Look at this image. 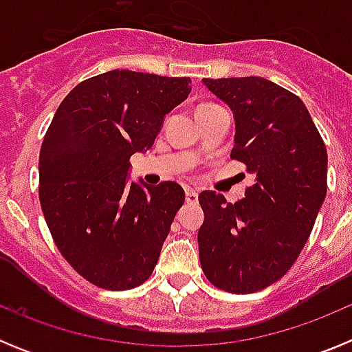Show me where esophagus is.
I'll use <instances>...</instances> for the list:
<instances>
[{
  "mask_svg": "<svg viewBox=\"0 0 352 352\" xmlns=\"http://www.w3.org/2000/svg\"><path fill=\"white\" fill-rule=\"evenodd\" d=\"M197 192L194 190V188H190V186H188V188H185V199H186V203H190V204H194V203H197Z\"/></svg>",
  "mask_w": 352,
  "mask_h": 352,
  "instance_id": "1",
  "label": "esophagus"
}]
</instances>
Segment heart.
I'll use <instances>...</instances> for the list:
<instances>
[{"label":"heart","mask_w":352,"mask_h":352,"mask_svg":"<svg viewBox=\"0 0 352 352\" xmlns=\"http://www.w3.org/2000/svg\"><path fill=\"white\" fill-rule=\"evenodd\" d=\"M204 105H211V104H204Z\"/></svg>","instance_id":"b5f03b06"}]
</instances>
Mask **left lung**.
I'll list each match as a JSON object with an SVG mask.
<instances>
[{
  "mask_svg": "<svg viewBox=\"0 0 352 352\" xmlns=\"http://www.w3.org/2000/svg\"><path fill=\"white\" fill-rule=\"evenodd\" d=\"M232 109V160L254 176L245 199L204 190L199 261L214 287L248 294L280 280L303 250L326 197L328 155L300 96L263 77L203 79Z\"/></svg>",
  "mask_w": 352,
  "mask_h": 352,
  "instance_id": "8db88e82",
  "label": "left lung"
}]
</instances>
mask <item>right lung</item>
Instances as JSON below:
<instances>
[{"mask_svg": "<svg viewBox=\"0 0 352 352\" xmlns=\"http://www.w3.org/2000/svg\"><path fill=\"white\" fill-rule=\"evenodd\" d=\"M190 89V77L111 70L77 84L52 118L38 157L40 206L61 256L96 287H138L157 266L185 190L126 174Z\"/></svg>", "mask_w": 352, "mask_h": 352, "instance_id": "add662e5", "label": "right lung"}]
</instances>
